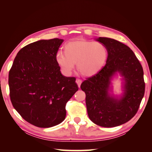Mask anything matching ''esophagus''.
<instances>
[{
	"label": "esophagus",
	"instance_id": "obj_1",
	"mask_svg": "<svg viewBox=\"0 0 152 152\" xmlns=\"http://www.w3.org/2000/svg\"><path fill=\"white\" fill-rule=\"evenodd\" d=\"M76 83H77V84L78 85V87H80V86H81V84L82 83V80L80 79H76Z\"/></svg>",
	"mask_w": 152,
	"mask_h": 152
}]
</instances>
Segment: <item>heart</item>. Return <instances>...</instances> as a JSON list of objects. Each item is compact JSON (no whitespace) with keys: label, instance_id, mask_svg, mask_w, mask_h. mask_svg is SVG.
Segmentation results:
<instances>
[{"label":"heart","instance_id":"b5f03b06","mask_svg":"<svg viewBox=\"0 0 152 152\" xmlns=\"http://www.w3.org/2000/svg\"><path fill=\"white\" fill-rule=\"evenodd\" d=\"M65 53L58 52L55 60L65 75L72 73L75 63L81 75L91 77L97 74L107 61L108 50L100 42L74 41L64 46Z\"/></svg>","mask_w":152,"mask_h":152}]
</instances>
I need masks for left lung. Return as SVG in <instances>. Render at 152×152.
Returning a JSON list of instances; mask_svg holds the SVG:
<instances>
[{"label": "left lung", "mask_w": 152, "mask_h": 152, "mask_svg": "<svg viewBox=\"0 0 152 152\" xmlns=\"http://www.w3.org/2000/svg\"><path fill=\"white\" fill-rule=\"evenodd\" d=\"M97 41L107 47V61L97 74L81 83V89L86 93L89 119L97 126L116 127L129 121L137 112L145 93L143 68L127 45L107 37H99ZM117 72L124 80V94L120 98L108 93L110 80Z\"/></svg>", "instance_id": "1"}]
</instances>
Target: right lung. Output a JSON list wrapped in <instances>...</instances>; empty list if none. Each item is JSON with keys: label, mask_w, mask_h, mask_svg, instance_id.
Returning a JSON list of instances; mask_svg holds the SVG:
<instances>
[{"label": "right lung", "mask_w": 152, "mask_h": 152, "mask_svg": "<svg viewBox=\"0 0 152 152\" xmlns=\"http://www.w3.org/2000/svg\"><path fill=\"white\" fill-rule=\"evenodd\" d=\"M63 39L40 40L18 52L9 74L13 107L29 124L50 127L66 116V103L79 87L74 77L61 74L55 56Z\"/></svg>", "instance_id": "right-lung-1"}]
</instances>
